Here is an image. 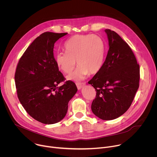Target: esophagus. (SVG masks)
Returning <instances> with one entry per match:
<instances>
[{"label": "esophagus", "instance_id": "obj_1", "mask_svg": "<svg viewBox=\"0 0 157 157\" xmlns=\"http://www.w3.org/2000/svg\"><path fill=\"white\" fill-rule=\"evenodd\" d=\"M76 86L77 87L78 90H80L83 86H86V83H76Z\"/></svg>", "mask_w": 157, "mask_h": 157}]
</instances>
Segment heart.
<instances>
[{"label": "heart", "instance_id": "obj_1", "mask_svg": "<svg viewBox=\"0 0 157 157\" xmlns=\"http://www.w3.org/2000/svg\"><path fill=\"white\" fill-rule=\"evenodd\" d=\"M65 52L58 53L55 56L57 67L65 74H70L77 63L75 71L67 77L68 80L80 82L89 74L98 73L102 67L105 56V44L97 35H75L65 44Z\"/></svg>", "mask_w": 157, "mask_h": 157}]
</instances>
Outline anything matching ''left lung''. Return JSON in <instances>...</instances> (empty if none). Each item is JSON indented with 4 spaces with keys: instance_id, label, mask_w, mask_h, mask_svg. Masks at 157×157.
<instances>
[{
    "instance_id": "8db88e82",
    "label": "left lung",
    "mask_w": 157,
    "mask_h": 157,
    "mask_svg": "<svg viewBox=\"0 0 157 157\" xmlns=\"http://www.w3.org/2000/svg\"><path fill=\"white\" fill-rule=\"evenodd\" d=\"M109 48L101 70L88 82L97 93L92 113L102 120H113L130 107L139 87L140 66L129 45L116 32L106 29Z\"/></svg>"
}]
</instances>
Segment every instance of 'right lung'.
<instances>
[{
  "label": "right lung",
  "instance_id": "right-lung-1",
  "mask_svg": "<svg viewBox=\"0 0 157 157\" xmlns=\"http://www.w3.org/2000/svg\"><path fill=\"white\" fill-rule=\"evenodd\" d=\"M68 33L46 32L36 38L20 58L15 74L18 99L26 111L43 124L62 120L68 104L77 92L75 83L67 81L53 56L55 42Z\"/></svg>",
  "mask_w": 157,
  "mask_h": 157
}]
</instances>
